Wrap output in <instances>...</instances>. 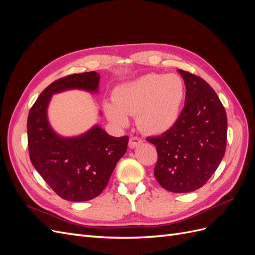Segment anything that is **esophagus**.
Segmentation results:
<instances>
[{"mask_svg":"<svg viewBox=\"0 0 255 255\" xmlns=\"http://www.w3.org/2000/svg\"><path fill=\"white\" fill-rule=\"evenodd\" d=\"M142 142V139L140 137H137V136H133L129 138V141H128V146L129 148H135V146H137L139 143Z\"/></svg>","mask_w":255,"mask_h":255,"instance_id":"obj_1","label":"esophagus"}]
</instances>
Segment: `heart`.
I'll list each match as a JSON object with an SVG mask.
<instances>
[{
	"label": "heart",
	"mask_w": 255,
	"mask_h": 255,
	"mask_svg": "<svg viewBox=\"0 0 255 255\" xmlns=\"http://www.w3.org/2000/svg\"><path fill=\"white\" fill-rule=\"evenodd\" d=\"M185 98V84L174 73H149L123 84L114 91V103H105V114L119 127L127 116H136L137 126L148 134H163L179 119Z\"/></svg>",
	"instance_id": "1"
}]
</instances>
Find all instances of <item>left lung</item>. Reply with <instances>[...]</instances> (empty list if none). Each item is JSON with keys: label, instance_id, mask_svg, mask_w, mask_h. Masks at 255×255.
<instances>
[{"label": "left lung", "instance_id": "1", "mask_svg": "<svg viewBox=\"0 0 255 255\" xmlns=\"http://www.w3.org/2000/svg\"><path fill=\"white\" fill-rule=\"evenodd\" d=\"M186 87L175 125L146 140L156 146L154 175L172 192L194 191L208 181L225 156L228 120L215 90L203 79L179 69Z\"/></svg>", "mask_w": 255, "mask_h": 255}]
</instances>
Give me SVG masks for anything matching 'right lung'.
<instances>
[{
	"instance_id": "add662e5",
	"label": "right lung",
	"mask_w": 255,
	"mask_h": 255,
	"mask_svg": "<svg viewBox=\"0 0 255 255\" xmlns=\"http://www.w3.org/2000/svg\"><path fill=\"white\" fill-rule=\"evenodd\" d=\"M99 80L96 71L58 79L41 92L28 113L30 161L54 192L68 201H87L101 194L128 149V136L114 137L99 127L80 137L63 138L49 126L47 107L53 94L72 88L97 91Z\"/></svg>"
}]
</instances>
